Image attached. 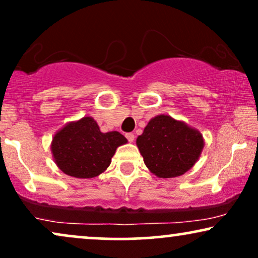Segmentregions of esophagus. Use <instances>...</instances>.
<instances>
[{"instance_id":"1","label":"esophagus","mask_w":258,"mask_h":258,"mask_svg":"<svg viewBox=\"0 0 258 258\" xmlns=\"http://www.w3.org/2000/svg\"><path fill=\"white\" fill-rule=\"evenodd\" d=\"M126 138L130 143H133V140H135V135H133V133H127Z\"/></svg>"}]
</instances>
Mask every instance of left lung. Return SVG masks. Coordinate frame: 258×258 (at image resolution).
Returning a JSON list of instances; mask_svg holds the SVG:
<instances>
[{"instance_id":"obj_1","label":"left lung","mask_w":258,"mask_h":258,"mask_svg":"<svg viewBox=\"0 0 258 258\" xmlns=\"http://www.w3.org/2000/svg\"><path fill=\"white\" fill-rule=\"evenodd\" d=\"M136 144L153 175L172 178L194 167L201 156L205 139L200 131L184 121L159 114L148 122Z\"/></svg>"}]
</instances>
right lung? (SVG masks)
<instances>
[{
    "mask_svg": "<svg viewBox=\"0 0 258 258\" xmlns=\"http://www.w3.org/2000/svg\"><path fill=\"white\" fill-rule=\"evenodd\" d=\"M127 139L118 131L103 133L91 116L70 121L54 133L51 152L64 174L76 178H93L109 167L119 146Z\"/></svg>",
    "mask_w": 258,
    "mask_h": 258,
    "instance_id": "obj_1",
    "label": "right lung"
}]
</instances>
